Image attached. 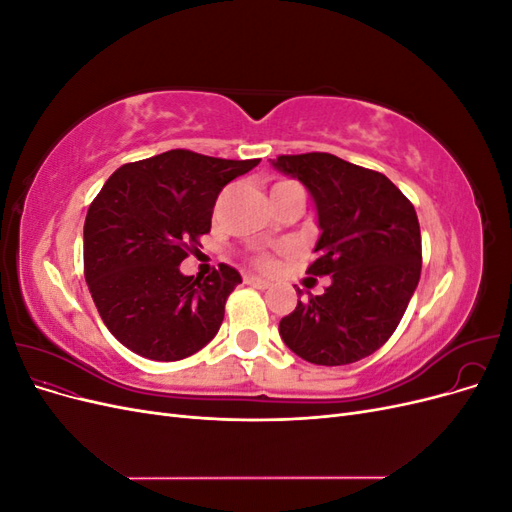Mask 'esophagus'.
<instances>
[{
  "label": "esophagus",
  "instance_id": "obj_1",
  "mask_svg": "<svg viewBox=\"0 0 512 512\" xmlns=\"http://www.w3.org/2000/svg\"><path fill=\"white\" fill-rule=\"evenodd\" d=\"M243 282H245L247 286L258 288V290H265V288H269V286H271V282H269V280H262V277H256V275H245V277H243Z\"/></svg>",
  "mask_w": 512,
  "mask_h": 512
}]
</instances>
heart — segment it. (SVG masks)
Instances as JSON below:
<instances>
[{
	"label": "heart",
	"instance_id": "heart-1",
	"mask_svg": "<svg viewBox=\"0 0 512 512\" xmlns=\"http://www.w3.org/2000/svg\"><path fill=\"white\" fill-rule=\"evenodd\" d=\"M288 183H294V181H277V183L273 185V190H280V188H284V185H288ZM252 262H254L256 267H260V269H271V267L275 265L273 256H271V254H267V252H258V254H254V256H252Z\"/></svg>",
	"mask_w": 512,
	"mask_h": 512
}]
</instances>
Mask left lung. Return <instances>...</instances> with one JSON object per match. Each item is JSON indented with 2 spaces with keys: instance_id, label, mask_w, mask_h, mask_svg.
I'll list each match as a JSON object with an SVG mask.
<instances>
[{
  "instance_id": "8db88e82",
  "label": "left lung",
  "mask_w": 512,
  "mask_h": 512,
  "mask_svg": "<svg viewBox=\"0 0 512 512\" xmlns=\"http://www.w3.org/2000/svg\"><path fill=\"white\" fill-rule=\"evenodd\" d=\"M273 166L312 194L322 235L307 273L331 275L324 294L280 320L284 344L314 365L361 361L395 333L421 277L414 205L378 170L331 153L277 156Z\"/></svg>"
}]
</instances>
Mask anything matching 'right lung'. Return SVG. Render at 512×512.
I'll use <instances>...</instances> for the list:
<instances>
[{
  "mask_svg": "<svg viewBox=\"0 0 512 512\" xmlns=\"http://www.w3.org/2000/svg\"><path fill=\"white\" fill-rule=\"evenodd\" d=\"M258 162L170 149L108 177L85 218V280L106 329L128 350L179 361L220 331L241 275L220 265L194 280L179 265L211 230L224 185Z\"/></svg>",
  "mask_w": 512,
  "mask_h": 512,
  "instance_id": "add662e5",
  "label": "right lung"
}]
</instances>
